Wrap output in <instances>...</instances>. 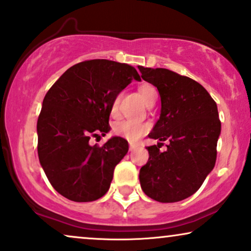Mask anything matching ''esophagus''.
I'll return each instance as SVG.
<instances>
[{"mask_svg":"<svg viewBox=\"0 0 251 251\" xmlns=\"http://www.w3.org/2000/svg\"><path fill=\"white\" fill-rule=\"evenodd\" d=\"M136 148H137V144H136V143H130V144H129L130 151H133V150H135Z\"/></svg>","mask_w":251,"mask_h":251,"instance_id":"1","label":"esophagus"}]
</instances>
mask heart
I'll use <instances>...</instances> for the list:
<instances>
[{"instance_id": "heart-1", "label": "heart", "mask_w": 251, "mask_h": 251, "mask_svg": "<svg viewBox=\"0 0 251 251\" xmlns=\"http://www.w3.org/2000/svg\"><path fill=\"white\" fill-rule=\"evenodd\" d=\"M138 93L144 102L148 105L152 100H157L158 91L151 84H143L138 87ZM119 98H115L110 106L112 113H115L118 109ZM150 126L146 123H141L132 121V120H125V121L115 123L113 126V132L119 137H122L129 142H137L139 138H142L146 132L149 131Z\"/></svg>"}]
</instances>
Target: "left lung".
I'll list each match as a JSON object with an SVG mask.
<instances>
[{
	"label": "left lung",
	"mask_w": 251,
	"mask_h": 251,
	"mask_svg": "<svg viewBox=\"0 0 251 251\" xmlns=\"http://www.w3.org/2000/svg\"><path fill=\"white\" fill-rule=\"evenodd\" d=\"M142 78L159 91L160 118L150 138L168 141L148 146L149 160L139 171L146 196L174 203L196 193L217 159L221 123L217 103L200 83L164 68L138 66Z\"/></svg>",
	"instance_id": "1"
}]
</instances>
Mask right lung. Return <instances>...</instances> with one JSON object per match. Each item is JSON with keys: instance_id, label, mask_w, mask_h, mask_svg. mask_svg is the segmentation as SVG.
Listing matches in <instances>:
<instances>
[{"instance_id": "right-lung-1", "label": "right lung", "mask_w": 251, "mask_h": 251, "mask_svg": "<svg viewBox=\"0 0 251 251\" xmlns=\"http://www.w3.org/2000/svg\"><path fill=\"white\" fill-rule=\"evenodd\" d=\"M132 79L141 77L129 64L89 60L69 68L48 90L37 123L38 155L63 197L92 201L108 191L128 142L113 137L99 146L89 141L109 131L112 102Z\"/></svg>"}]
</instances>
